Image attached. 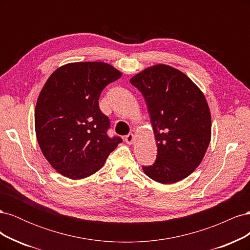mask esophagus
<instances>
[{"label": "esophagus", "mask_w": 250, "mask_h": 250, "mask_svg": "<svg viewBox=\"0 0 250 250\" xmlns=\"http://www.w3.org/2000/svg\"><path fill=\"white\" fill-rule=\"evenodd\" d=\"M125 142H126L127 144H129V145H131V144L134 143V135H133L132 133L127 134L126 137H125Z\"/></svg>", "instance_id": "obj_1"}]
</instances>
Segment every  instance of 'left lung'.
Segmentation results:
<instances>
[{
    "mask_svg": "<svg viewBox=\"0 0 250 250\" xmlns=\"http://www.w3.org/2000/svg\"><path fill=\"white\" fill-rule=\"evenodd\" d=\"M145 98L157 146L148 177L163 185L188 177L200 165L210 142L211 119L200 88L186 74L155 64L130 79Z\"/></svg>",
    "mask_w": 250,
    "mask_h": 250,
    "instance_id": "1",
    "label": "left lung"
}]
</instances>
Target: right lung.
I'll list each match as a JSON object with an SVG mask.
<instances>
[{
    "label": "right lung",
    "mask_w": 250,
    "mask_h": 250,
    "mask_svg": "<svg viewBox=\"0 0 250 250\" xmlns=\"http://www.w3.org/2000/svg\"><path fill=\"white\" fill-rule=\"evenodd\" d=\"M122 76L101 62H71L51 74L36 102V139L59 174L86 178L99 171L122 139L109 138V119L99 108L103 88Z\"/></svg>",
    "instance_id": "right-lung-1"
}]
</instances>
